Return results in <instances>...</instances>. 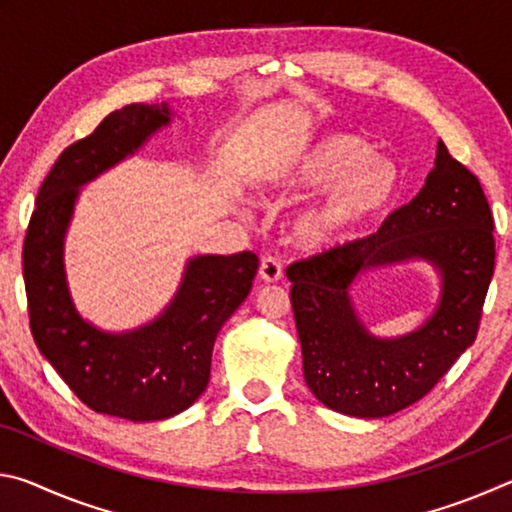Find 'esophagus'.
I'll return each mask as SVG.
<instances>
[{"label":"esophagus","mask_w":512,"mask_h":512,"mask_svg":"<svg viewBox=\"0 0 512 512\" xmlns=\"http://www.w3.org/2000/svg\"><path fill=\"white\" fill-rule=\"evenodd\" d=\"M259 277L264 282H277L282 277V262L273 255L262 257V264H259Z\"/></svg>","instance_id":"34e87169"}]
</instances>
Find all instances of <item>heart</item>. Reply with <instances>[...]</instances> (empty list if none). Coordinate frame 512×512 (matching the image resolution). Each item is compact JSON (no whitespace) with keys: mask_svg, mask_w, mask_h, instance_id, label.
<instances>
[{"mask_svg":"<svg viewBox=\"0 0 512 512\" xmlns=\"http://www.w3.org/2000/svg\"><path fill=\"white\" fill-rule=\"evenodd\" d=\"M397 185L395 164L379 158L370 142L350 133H334L311 144L273 183L291 194L325 187L296 225L300 244L307 248L332 244L384 212L393 203Z\"/></svg>","mask_w":512,"mask_h":512,"instance_id":"b5f03b06","label":"heart"}]
</instances>
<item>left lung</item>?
<instances>
[{"instance_id": "obj_1", "label": "left lung", "mask_w": 512, "mask_h": 512, "mask_svg": "<svg viewBox=\"0 0 512 512\" xmlns=\"http://www.w3.org/2000/svg\"><path fill=\"white\" fill-rule=\"evenodd\" d=\"M495 219L479 178L438 142L420 194L375 235L302 257L287 268L305 381L320 402L354 418H384L431 393L479 334L495 273ZM418 254L444 271V298L428 325L404 340L365 334L347 287L370 265Z\"/></svg>"}]
</instances>
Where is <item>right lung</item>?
<instances>
[{"mask_svg":"<svg viewBox=\"0 0 512 512\" xmlns=\"http://www.w3.org/2000/svg\"><path fill=\"white\" fill-rule=\"evenodd\" d=\"M167 121V106L131 103L69 144L40 185L22 246L38 350L85 406L133 422L171 418L201 397L216 334L246 300L259 266L250 250L192 259L171 307L155 323L124 336L97 332L76 314L63 271V235L76 187L133 153Z\"/></svg>","mask_w":512,"mask_h":512,"instance_id":"1","label":"right lung"}]
</instances>
